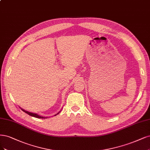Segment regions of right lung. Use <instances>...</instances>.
Listing matches in <instances>:
<instances>
[{"label":"right lung","instance_id":"right-lung-1","mask_svg":"<svg viewBox=\"0 0 150 150\" xmlns=\"http://www.w3.org/2000/svg\"><path fill=\"white\" fill-rule=\"evenodd\" d=\"M21 109L24 112H25L26 113H27L28 115H30V116H32V117H36V118H47V117H42V116H40V115H38V114H37V113H32V112H28V111H26V110H23V108H21ZM59 112H58L57 114H58ZM57 114H56V115H54V116H56V115Z\"/></svg>","mask_w":150,"mask_h":150}]
</instances>
